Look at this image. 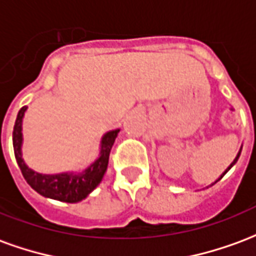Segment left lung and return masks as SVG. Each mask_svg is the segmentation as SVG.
<instances>
[{
    "label": "left lung",
    "instance_id": "obj_1",
    "mask_svg": "<svg viewBox=\"0 0 256 256\" xmlns=\"http://www.w3.org/2000/svg\"><path fill=\"white\" fill-rule=\"evenodd\" d=\"M240 154H242V148H240V150H238V152H237V155H236V158H234V160H233V162H232V163H230V166L228 167V168H226L225 172H222V174H220V178H218V180H216V181H215V182H214V184H216V182H218V181H220V178L224 177V176H225L226 172H229V170H230L232 167H233V166H234V164H236V163H237V160H238V158H240ZM214 184H211V185H214ZM211 185H210V186H211Z\"/></svg>",
    "mask_w": 256,
    "mask_h": 256
}]
</instances>
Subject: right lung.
Wrapping results in <instances>:
<instances>
[{"label":"right lung","instance_id":"add662e5","mask_svg":"<svg viewBox=\"0 0 256 256\" xmlns=\"http://www.w3.org/2000/svg\"><path fill=\"white\" fill-rule=\"evenodd\" d=\"M27 111V106H23L18 114L14 122V150L16 162L19 164L23 177L36 192L42 194L44 198H53L66 203H78L89 196L100 182L108 167L110 152L118 133L120 128L106 132L100 141V154L93 163L84 168V172H64L58 174H42L34 172L26 164L23 159V119Z\"/></svg>","mask_w":256,"mask_h":256}]
</instances>
